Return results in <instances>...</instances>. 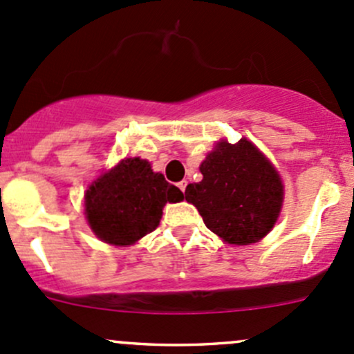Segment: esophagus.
Wrapping results in <instances>:
<instances>
[{
  "label": "esophagus",
  "mask_w": 354,
  "mask_h": 354,
  "mask_svg": "<svg viewBox=\"0 0 354 354\" xmlns=\"http://www.w3.org/2000/svg\"><path fill=\"white\" fill-rule=\"evenodd\" d=\"M178 189H180V191L182 192H184L185 191V187H187V182H185V180H182V182H178Z\"/></svg>",
  "instance_id": "obj_1"
}]
</instances>
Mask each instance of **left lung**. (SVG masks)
I'll list each match as a JSON object with an SVG mask.
<instances>
[{
  "label": "left lung",
  "mask_w": 354,
  "mask_h": 354,
  "mask_svg": "<svg viewBox=\"0 0 354 354\" xmlns=\"http://www.w3.org/2000/svg\"><path fill=\"white\" fill-rule=\"evenodd\" d=\"M199 170L203 180L185 187V201L197 207L212 233L230 245L267 236L282 209L283 184L252 142L216 143Z\"/></svg>",
  "instance_id": "8db88e82"
}]
</instances>
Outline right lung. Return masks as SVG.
Instances as JSON below:
<instances>
[{
  "instance_id": "obj_1",
  "label": "right lung",
  "mask_w": 354,
  "mask_h": 354,
  "mask_svg": "<svg viewBox=\"0 0 354 354\" xmlns=\"http://www.w3.org/2000/svg\"><path fill=\"white\" fill-rule=\"evenodd\" d=\"M184 194L142 158H124L86 191V218L104 243L128 246L158 226L167 203Z\"/></svg>"
}]
</instances>
